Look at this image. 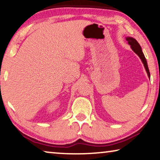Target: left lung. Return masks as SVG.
<instances>
[{"label":"left lung","mask_w":160,"mask_h":160,"mask_svg":"<svg viewBox=\"0 0 160 160\" xmlns=\"http://www.w3.org/2000/svg\"><path fill=\"white\" fill-rule=\"evenodd\" d=\"M126 40L128 42V43L131 45V48L133 50V51L135 52L136 54H138V56L140 58V59L142 60V61L144 64V66L147 72H148L149 78H150V73H149V70L148 66V63H147L146 58L144 57L142 51V48L140 47V45H139V44L138 43V42L137 41L135 38H130V37H128L126 38Z\"/></svg>","instance_id":"obj_1"}]
</instances>
